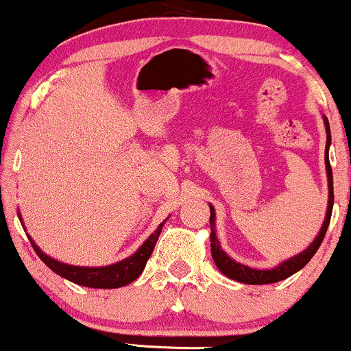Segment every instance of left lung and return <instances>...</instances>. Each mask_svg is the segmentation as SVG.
<instances>
[{"label": "left lung", "instance_id": "obj_1", "mask_svg": "<svg viewBox=\"0 0 351 351\" xmlns=\"http://www.w3.org/2000/svg\"><path fill=\"white\" fill-rule=\"evenodd\" d=\"M323 121H325V130H326V148H325V167H326V176H328V208H326V217L325 221H323L322 230L317 234L311 245L308 246L306 250H303L302 253L298 255L288 258V260L282 261L278 267L271 268V269H255L250 268L246 265L237 263V261L232 260L225 252L221 250V245H219L218 238H217V228H215V219H217V215H215V208L210 205V241H211V256H213L215 265L219 271L223 273L228 278L234 280V282L240 283H246V285H267V283H276L282 282V280L288 278L293 273L300 271L308 261L313 258L317 250L322 245L323 238H325L326 230H328L330 225V218H332V210H333V173H332V167H330V160H328V148L330 143H332V133H330V123L326 117H323Z\"/></svg>", "mask_w": 351, "mask_h": 351}]
</instances>
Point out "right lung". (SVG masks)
<instances>
[{"label":"right lung","instance_id":"add662e5","mask_svg":"<svg viewBox=\"0 0 351 351\" xmlns=\"http://www.w3.org/2000/svg\"><path fill=\"white\" fill-rule=\"evenodd\" d=\"M19 221H21V217H19ZM165 221H167V219H165ZM165 221L160 223L156 232L149 234L148 240H146L132 256L125 258V260L118 261V263L108 265V267H73V265L61 263V261L55 260V258L45 255L40 250V246L32 240L29 234L28 238L29 241H32L36 255L40 256L46 267L51 268L56 275L88 288H119L134 282V280L141 275V271L145 269L146 261L152 256L153 248H155L158 237H160L161 233V228L165 226Z\"/></svg>","mask_w":351,"mask_h":351}]
</instances>
